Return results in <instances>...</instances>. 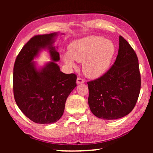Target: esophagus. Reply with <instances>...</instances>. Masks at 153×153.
<instances>
[{
    "label": "esophagus",
    "mask_w": 153,
    "mask_h": 153,
    "mask_svg": "<svg viewBox=\"0 0 153 153\" xmlns=\"http://www.w3.org/2000/svg\"><path fill=\"white\" fill-rule=\"evenodd\" d=\"M84 79H83L81 77H77V84H83V83H84Z\"/></svg>",
    "instance_id": "obj_1"
}]
</instances>
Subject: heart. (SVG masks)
<instances>
[{"label":"heart","mask_w":153,"mask_h":153,"mask_svg":"<svg viewBox=\"0 0 153 153\" xmlns=\"http://www.w3.org/2000/svg\"><path fill=\"white\" fill-rule=\"evenodd\" d=\"M115 48L112 42L100 36H90L72 42L62 59L67 65L76 67V61L83 62V70L91 78L103 76L109 67Z\"/></svg>","instance_id":"1"}]
</instances>
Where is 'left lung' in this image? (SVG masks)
Returning <instances> with one entry per match:
<instances>
[{
  "label": "left lung",
  "mask_w": 153,
  "mask_h": 153,
  "mask_svg": "<svg viewBox=\"0 0 153 153\" xmlns=\"http://www.w3.org/2000/svg\"><path fill=\"white\" fill-rule=\"evenodd\" d=\"M88 85V101L96 117L117 120L133 110L140 90V73L135 51L122 36H120L118 55L113 66Z\"/></svg>",
  "instance_id": "obj_1"
}]
</instances>
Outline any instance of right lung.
<instances>
[{"label":"right lung","instance_id":"add662e5","mask_svg":"<svg viewBox=\"0 0 153 153\" xmlns=\"http://www.w3.org/2000/svg\"><path fill=\"white\" fill-rule=\"evenodd\" d=\"M58 34L33 36L19 52L13 67L15 102L27 117L40 124L55 123L62 117L67 98L77 86L76 75L63 73L56 63L60 58L53 43ZM42 49L49 51L52 61L38 68L33 59Z\"/></svg>","mask_w":153,"mask_h":153}]
</instances>
